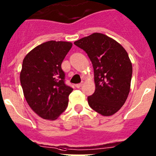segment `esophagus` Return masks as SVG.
I'll return each instance as SVG.
<instances>
[{"label":"esophagus","instance_id":"esophagus-1","mask_svg":"<svg viewBox=\"0 0 156 156\" xmlns=\"http://www.w3.org/2000/svg\"><path fill=\"white\" fill-rule=\"evenodd\" d=\"M81 85H82V83H77V84L75 85V87H76L78 89H79V88H81Z\"/></svg>","mask_w":156,"mask_h":156}]
</instances>
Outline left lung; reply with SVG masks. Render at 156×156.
Segmentation results:
<instances>
[{
	"label": "left lung",
	"instance_id": "8db88e82",
	"mask_svg": "<svg viewBox=\"0 0 156 156\" xmlns=\"http://www.w3.org/2000/svg\"><path fill=\"white\" fill-rule=\"evenodd\" d=\"M74 44L86 52L93 66L95 90L87 98L89 105L102 115H112L124 105L130 90L133 66L127 52L117 41L101 33Z\"/></svg>",
	"mask_w": 156,
	"mask_h": 156
}]
</instances>
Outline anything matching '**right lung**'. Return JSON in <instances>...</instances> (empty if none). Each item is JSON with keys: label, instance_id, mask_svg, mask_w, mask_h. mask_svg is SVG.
Returning a JSON list of instances; mask_svg holds the SVG:
<instances>
[{"label": "right lung", "instance_id": "1", "mask_svg": "<svg viewBox=\"0 0 156 156\" xmlns=\"http://www.w3.org/2000/svg\"><path fill=\"white\" fill-rule=\"evenodd\" d=\"M72 43L50 41L26 55L20 72V84L30 107L44 119L54 120L64 112L73 89L65 83L61 64Z\"/></svg>", "mask_w": 156, "mask_h": 156}]
</instances>
